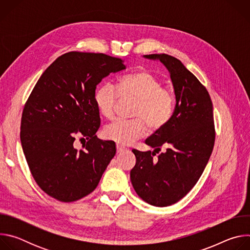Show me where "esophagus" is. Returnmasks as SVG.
<instances>
[{
    "label": "esophagus",
    "instance_id": "obj_1",
    "mask_svg": "<svg viewBox=\"0 0 250 250\" xmlns=\"http://www.w3.org/2000/svg\"><path fill=\"white\" fill-rule=\"evenodd\" d=\"M127 148H125V146H121V145H117V151L118 152H124V151H125Z\"/></svg>",
    "mask_w": 250,
    "mask_h": 250
}]
</instances>
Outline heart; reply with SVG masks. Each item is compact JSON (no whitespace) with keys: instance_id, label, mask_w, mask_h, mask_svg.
<instances>
[{"instance_id":"obj_1","label":"heart","mask_w":250,"mask_h":250,"mask_svg":"<svg viewBox=\"0 0 250 250\" xmlns=\"http://www.w3.org/2000/svg\"><path fill=\"white\" fill-rule=\"evenodd\" d=\"M119 96L136 99L132 111V117L136 119L116 120L104 128V135L120 145H129L145 136L146 124L150 130L156 131L165 126L172 118L175 108L174 93L162 87L160 79L148 71L139 70L119 78L116 88L105 83L96 89L93 102L103 118H113Z\"/></svg>"}]
</instances>
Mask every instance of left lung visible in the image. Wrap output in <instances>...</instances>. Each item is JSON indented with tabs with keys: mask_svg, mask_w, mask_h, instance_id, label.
Wrapping results in <instances>:
<instances>
[{
	"mask_svg": "<svg viewBox=\"0 0 250 250\" xmlns=\"http://www.w3.org/2000/svg\"><path fill=\"white\" fill-rule=\"evenodd\" d=\"M144 57L166 67L176 104L168 124L146 140L153 151L132 150L136 163L130 181L142 200L162 208L185 197L206 168L215 145L212 104L207 89L179 59L167 54ZM161 146L167 151L154 160Z\"/></svg>",
	"mask_w": 250,
	"mask_h": 250,
	"instance_id": "8db88e82",
	"label": "left lung"
}]
</instances>
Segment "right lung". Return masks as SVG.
I'll return each instance as SVG.
<instances>
[{
	"mask_svg": "<svg viewBox=\"0 0 250 250\" xmlns=\"http://www.w3.org/2000/svg\"><path fill=\"white\" fill-rule=\"evenodd\" d=\"M119 58L103 53L59 56L34 86L21 116V142L35 182L50 197L74 202L92 193L116 155V144L97 138L100 115L96 87L125 70ZM76 134L88 141L74 147Z\"/></svg>",
	"mask_w": 250,
	"mask_h": 250,
	"instance_id": "add662e5",
	"label": "right lung"
}]
</instances>
